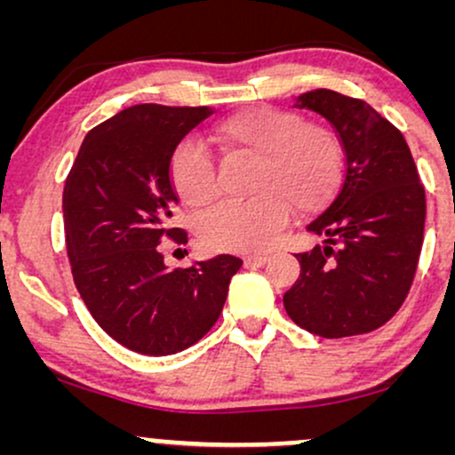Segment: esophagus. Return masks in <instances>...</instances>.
Masks as SVG:
<instances>
[{
  "mask_svg": "<svg viewBox=\"0 0 455 455\" xmlns=\"http://www.w3.org/2000/svg\"><path fill=\"white\" fill-rule=\"evenodd\" d=\"M269 260L267 254H248V257L243 259L245 267H260V265H265Z\"/></svg>",
  "mask_w": 455,
  "mask_h": 455,
  "instance_id": "obj_1",
  "label": "esophagus"
}]
</instances>
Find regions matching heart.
I'll return each instance as SVG.
<instances>
[{"label":"heart","instance_id":"b5f03b06","mask_svg":"<svg viewBox=\"0 0 455 455\" xmlns=\"http://www.w3.org/2000/svg\"><path fill=\"white\" fill-rule=\"evenodd\" d=\"M210 139L227 156L254 160L248 201L220 203L196 218V231L212 250L259 252L275 242L291 213L315 216L333 201L344 180V148L331 128L307 124L280 108H248L222 119ZM169 181L188 207L216 196V164L196 140H184L169 160Z\"/></svg>","mask_w":455,"mask_h":455}]
</instances>
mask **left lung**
I'll return each mask as SVG.
<instances>
[{
    "mask_svg": "<svg viewBox=\"0 0 455 455\" xmlns=\"http://www.w3.org/2000/svg\"><path fill=\"white\" fill-rule=\"evenodd\" d=\"M297 107L331 124L347 171L331 205L307 224L325 243L297 254L301 274L284 293L286 315L321 338L370 333L411 291L424 243V184L400 130L370 104L315 90Z\"/></svg>",
    "mask_w": 455,
    "mask_h": 455,
    "instance_id": "8db88e82",
    "label": "left lung"
}]
</instances>
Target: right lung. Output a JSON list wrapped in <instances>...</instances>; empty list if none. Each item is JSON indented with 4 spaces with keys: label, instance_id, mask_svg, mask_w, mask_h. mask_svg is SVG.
<instances>
[{
    "label": "right lung",
    "instance_id": "right-lung-1",
    "mask_svg": "<svg viewBox=\"0 0 455 455\" xmlns=\"http://www.w3.org/2000/svg\"><path fill=\"white\" fill-rule=\"evenodd\" d=\"M210 107L134 104L87 132L64 188L72 278L87 310L113 340L134 353L173 355L205 336L220 316L228 282L242 267L231 254L166 269L164 237L177 195L169 160Z\"/></svg>",
    "mask_w": 455,
    "mask_h": 455
}]
</instances>
